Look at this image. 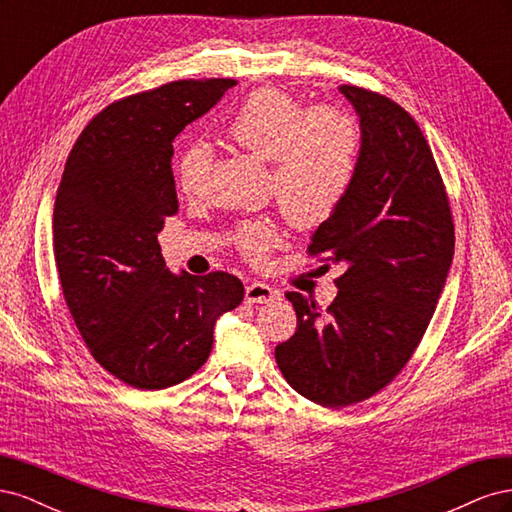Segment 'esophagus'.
<instances>
[{"label":"esophagus","mask_w":512,"mask_h":512,"mask_svg":"<svg viewBox=\"0 0 512 512\" xmlns=\"http://www.w3.org/2000/svg\"><path fill=\"white\" fill-rule=\"evenodd\" d=\"M277 297V292L267 286V284H260V282H252L250 286L245 288V301L247 303H269Z\"/></svg>","instance_id":"esophagus-1"}]
</instances>
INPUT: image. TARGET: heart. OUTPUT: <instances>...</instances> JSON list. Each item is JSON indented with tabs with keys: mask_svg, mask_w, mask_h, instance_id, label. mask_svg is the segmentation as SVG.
Listing matches in <instances>:
<instances>
[{
	"mask_svg": "<svg viewBox=\"0 0 512 512\" xmlns=\"http://www.w3.org/2000/svg\"><path fill=\"white\" fill-rule=\"evenodd\" d=\"M224 136L271 166L269 190L294 228H312L331 218L350 188L361 149V130L352 115L327 106L305 111L280 89L254 91L226 121ZM207 170V147L185 149L177 162L181 190H198ZM273 237L271 226L247 224L239 243L252 258H260Z\"/></svg>",
	"mask_w": 512,
	"mask_h": 512,
	"instance_id": "b5f03b06",
	"label": "heart"
}]
</instances>
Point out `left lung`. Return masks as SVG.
I'll list each match as a JSON object with an SVG mask.
<instances>
[{
  "label": "left lung",
  "instance_id": "8db88e82",
  "mask_svg": "<svg viewBox=\"0 0 512 512\" xmlns=\"http://www.w3.org/2000/svg\"><path fill=\"white\" fill-rule=\"evenodd\" d=\"M339 94L359 117V160L344 200L307 250L346 271L327 314L301 292H286L297 331L275 348L292 389L327 408L359 404L404 369L455 252L451 207L416 121L374 91L342 85Z\"/></svg>",
  "mask_w": 512,
  "mask_h": 512
}]
</instances>
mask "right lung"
Here are the masks:
<instances>
[{"label": "right lung", "mask_w": 512, "mask_h": 512, "mask_svg": "<svg viewBox=\"0 0 512 512\" xmlns=\"http://www.w3.org/2000/svg\"><path fill=\"white\" fill-rule=\"evenodd\" d=\"M232 79L177 81L106 106L74 143L53 211V252L70 314L94 359L134 389L190 378L218 318L243 301L239 277L173 273L158 232L179 209L175 136Z\"/></svg>", "instance_id": "right-lung-1"}]
</instances>
